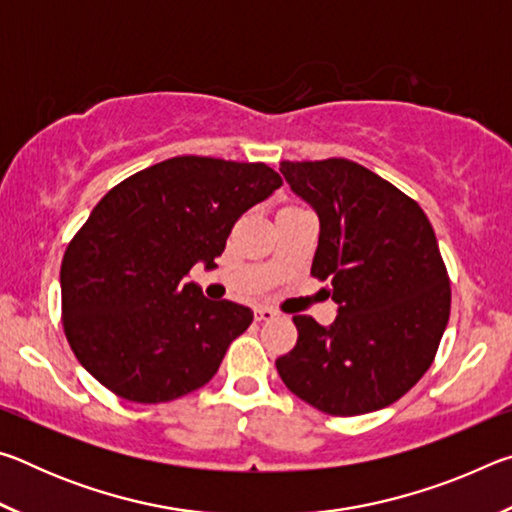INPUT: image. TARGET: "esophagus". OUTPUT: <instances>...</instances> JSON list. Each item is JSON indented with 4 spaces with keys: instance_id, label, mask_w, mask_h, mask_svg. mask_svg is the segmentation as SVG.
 <instances>
[{
    "instance_id": "esophagus-1",
    "label": "esophagus",
    "mask_w": 512,
    "mask_h": 512,
    "mask_svg": "<svg viewBox=\"0 0 512 512\" xmlns=\"http://www.w3.org/2000/svg\"><path fill=\"white\" fill-rule=\"evenodd\" d=\"M277 316V311L275 309H271V307H257L255 309V320L257 323H266V320H275Z\"/></svg>"
}]
</instances>
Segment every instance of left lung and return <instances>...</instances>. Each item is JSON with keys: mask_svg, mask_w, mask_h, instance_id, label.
<instances>
[{"mask_svg": "<svg viewBox=\"0 0 512 512\" xmlns=\"http://www.w3.org/2000/svg\"><path fill=\"white\" fill-rule=\"evenodd\" d=\"M318 214L311 275L329 280L339 316H293L298 343L275 361L291 393L329 415L393 404L427 372L449 320V277L420 205L343 158L280 164Z\"/></svg>", "mask_w": 512, "mask_h": 512, "instance_id": "left-lung-1", "label": "left lung"}]
</instances>
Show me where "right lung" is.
<instances>
[{"mask_svg": "<svg viewBox=\"0 0 512 512\" xmlns=\"http://www.w3.org/2000/svg\"><path fill=\"white\" fill-rule=\"evenodd\" d=\"M282 178L262 162L180 155L112 187L60 266L63 327L76 359L128 402L205 386L253 311L207 300L187 275L214 268L232 225Z\"/></svg>", "mask_w": 512, "mask_h": 512, "instance_id": "add662e5", "label": "right lung"}]
</instances>
